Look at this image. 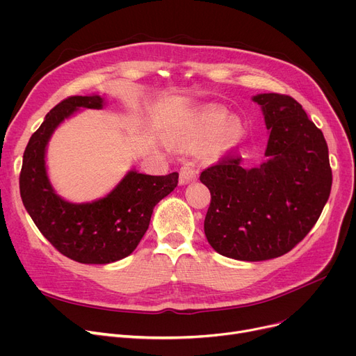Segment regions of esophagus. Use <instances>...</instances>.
<instances>
[{
	"mask_svg": "<svg viewBox=\"0 0 356 356\" xmlns=\"http://www.w3.org/2000/svg\"><path fill=\"white\" fill-rule=\"evenodd\" d=\"M180 184H186V183H191L193 180H196V170L189 165V164H184L181 168H180Z\"/></svg>",
	"mask_w": 356,
	"mask_h": 356,
	"instance_id": "1",
	"label": "esophagus"
}]
</instances>
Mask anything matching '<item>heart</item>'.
<instances>
[{
  "mask_svg": "<svg viewBox=\"0 0 356 356\" xmlns=\"http://www.w3.org/2000/svg\"><path fill=\"white\" fill-rule=\"evenodd\" d=\"M242 134V122L231 117L228 109L216 105L204 106L196 115L191 131V137L196 141H208L213 138L212 144L218 152L235 147L241 141Z\"/></svg>",
  "mask_w": 356,
  "mask_h": 356,
  "instance_id": "b5f03b06",
  "label": "heart"
}]
</instances>
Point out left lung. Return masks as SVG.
I'll use <instances>...</instances> for the list:
<instances>
[{
    "instance_id": "left-lung-1",
    "label": "left lung",
    "mask_w": 356,
    "mask_h": 356,
    "mask_svg": "<svg viewBox=\"0 0 356 356\" xmlns=\"http://www.w3.org/2000/svg\"><path fill=\"white\" fill-rule=\"evenodd\" d=\"M252 99L270 129L267 160L245 170L229 152L200 173L211 192L204 235L216 252L241 261L291 251L314 227L332 188L326 140L302 105L282 93Z\"/></svg>"
}]
</instances>
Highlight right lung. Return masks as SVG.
<instances>
[{
	"label": "right lung",
	"mask_w": 356,
	"mask_h": 356,
	"mask_svg": "<svg viewBox=\"0 0 356 356\" xmlns=\"http://www.w3.org/2000/svg\"><path fill=\"white\" fill-rule=\"evenodd\" d=\"M99 95L69 97L56 105L31 136L23 156L20 195L35 227L65 257L82 264H109L133 252L156 204L172 193L179 173L149 176L129 172L105 197L74 204L56 195L44 165L47 141L78 108H102Z\"/></svg>",
	"instance_id": "obj_1"
}]
</instances>
